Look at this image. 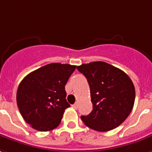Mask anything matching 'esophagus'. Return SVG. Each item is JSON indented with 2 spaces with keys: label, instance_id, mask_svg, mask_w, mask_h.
<instances>
[{
  "label": "esophagus",
  "instance_id": "obj_1",
  "mask_svg": "<svg viewBox=\"0 0 152 152\" xmlns=\"http://www.w3.org/2000/svg\"><path fill=\"white\" fill-rule=\"evenodd\" d=\"M72 107L75 108V109H77V107H78V103H75L74 105H72Z\"/></svg>",
  "mask_w": 152,
  "mask_h": 152
}]
</instances>
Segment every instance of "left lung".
<instances>
[{
	"mask_svg": "<svg viewBox=\"0 0 152 152\" xmlns=\"http://www.w3.org/2000/svg\"><path fill=\"white\" fill-rule=\"evenodd\" d=\"M76 69L89 83L93 110L81 115L86 126L108 132L119 126L132 110L136 91L131 78L119 68L104 61L82 64Z\"/></svg>",
	"mask_w": 152,
	"mask_h": 152,
	"instance_id": "left-lung-1",
	"label": "left lung"
}]
</instances>
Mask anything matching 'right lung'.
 <instances>
[{
    "label": "right lung",
    "instance_id": "1",
    "mask_svg": "<svg viewBox=\"0 0 152 152\" xmlns=\"http://www.w3.org/2000/svg\"><path fill=\"white\" fill-rule=\"evenodd\" d=\"M76 67L51 63L31 72L20 81L16 92L17 106L31 127L48 132L58 126L70 106L65 86Z\"/></svg>",
    "mask_w": 152,
    "mask_h": 152
}]
</instances>
